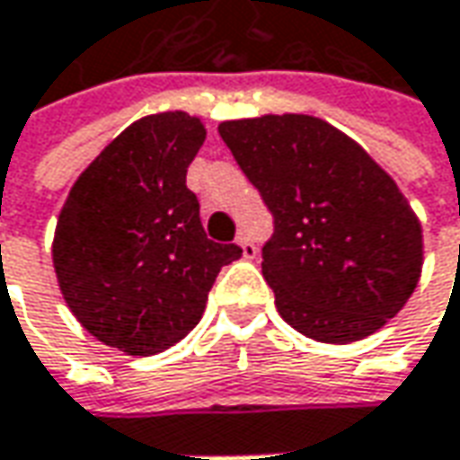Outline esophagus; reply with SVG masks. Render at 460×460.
I'll list each match as a JSON object with an SVG mask.
<instances>
[{"mask_svg":"<svg viewBox=\"0 0 460 460\" xmlns=\"http://www.w3.org/2000/svg\"><path fill=\"white\" fill-rule=\"evenodd\" d=\"M238 245H240V251H243V258H256L258 256V245L253 243V240H251V235H248V233H240Z\"/></svg>","mask_w":460,"mask_h":460,"instance_id":"esophagus-1","label":"esophagus"}]
</instances>
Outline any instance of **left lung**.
Masks as SVG:
<instances>
[{
  "mask_svg": "<svg viewBox=\"0 0 460 460\" xmlns=\"http://www.w3.org/2000/svg\"><path fill=\"white\" fill-rule=\"evenodd\" d=\"M220 137L274 217L261 266L294 330L353 343L404 307L422 269V230L358 143L309 115L222 122Z\"/></svg>",
  "mask_w": 460,
  "mask_h": 460,
  "instance_id": "8db88e82",
  "label": "left lung"
}]
</instances>
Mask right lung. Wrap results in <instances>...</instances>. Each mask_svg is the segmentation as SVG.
<instances>
[{
    "instance_id": "add662e5",
    "label": "right lung",
    "mask_w": 460,
    "mask_h": 460,
    "mask_svg": "<svg viewBox=\"0 0 460 460\" xmlns=\"http://www.w3.org/2000/svg\"><path fill=\"white\" fill-rule=\"evenodd\" d=\"M204 128L186 112L137 119L99 153L63 204L53 266L63 299L104 345L153 356L202 320L235 243L204 233L186 168Z\"/></svg>"
}]
</instances>
